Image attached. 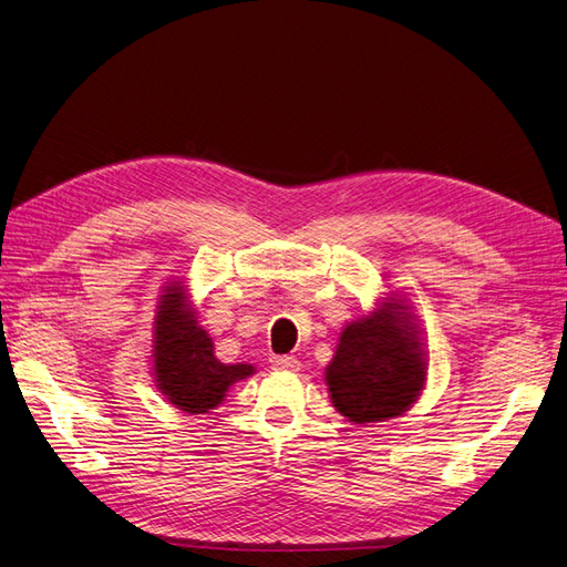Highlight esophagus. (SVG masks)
I'll return each instance as SVG.
<instances>
[{
	"instance_id": "34e87169",
	"label": "esophagus",
	"mask_w": 567,
	"mask_h": 567,
	"mask_svg": "<svg viewBox=\"0 0 567 567\" xmlns=\"http://www.w3.org/2000/svg\"><path fill=\"white\" fill-rule=\"evenodd\" d=\"M269 364L274 367V369H279V371H298L300 369V362L296 357H288V354H274L271 359H269Z\"/></svg>"
}]
</instances>
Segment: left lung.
<instances>
[{"instance_id": "1", "label": "left lung", "mask_w": 567, "mask_h": 567, "mask_svg": "<svg viewBox=\"0 0 567 567\" xmlns=\"http://www.w3.org/2000/svg\"><path fill=\"white\" fill-rule=\"evenodd\" d=\"M425 379L423 331L411 307L392 293L342 329L323 371L336 411L350 423H381L406 414L419 402Z\"/></svg>"}]
</instances>
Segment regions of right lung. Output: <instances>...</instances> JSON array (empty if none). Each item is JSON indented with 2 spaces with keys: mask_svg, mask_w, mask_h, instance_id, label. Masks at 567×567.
<instances>
[{
  "mask_svg": "<svg viewBox=\"0 0 567 567\" xmlns=\"http://www.w3.org/2000/svg\"><path fill=\"white\" fill-rule=\"evenodd\" d=\"M188 288L163 286L151 338V373L167 404L186 414H208L225 402L234 383L250 379L252 364H225L215 357L208 331L198 323Z\"/></svg>",
  "mask_w": 567,
  "mask_h": 567,
  "instance_id": "obj_1",
  "label": "right lung"
}]
</instances>
